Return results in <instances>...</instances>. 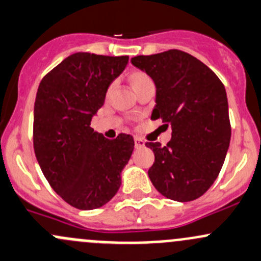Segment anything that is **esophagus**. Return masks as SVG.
Listing matches in <instances>:
<instances>
[{"mask_svg":"<svg viewBox=\"0 0 261 261\" xmlns=\"http://www.w3.org/2000/svg\"><path fill=\"white\" fill-rule=\"evenodd\" d=\"M134 141H135V147H144L145 146V141L141 138H138V136H136Z\"/></svg>","mask_w":261,"mask_h":261,"instance_id":"obj_1","label":"esophagus"}]
</instances>
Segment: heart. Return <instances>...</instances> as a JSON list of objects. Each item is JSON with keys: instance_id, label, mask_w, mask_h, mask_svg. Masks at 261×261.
I'll use <instances>...</instances> for the list:
<instances>
[{"instance_id": "b5f03b06", "label": "heart", "mask_w": 261, "mask_h": 261, "mask_svg": "<svg viewBox=\"0 0 261 261\" xmlns=\"http://www.w3.org/2000/svg\"><path fill=\"white\" fill-rule=\"evenodd\" d=\"M127 80L130 82L131 87H133L135 92L139 91V90L141 89L142 86H145V85L152 82L151 77H150L147 73H145L144 71H140V70L131 71V72L127 75Z\"/></svg>"}]
</instances>
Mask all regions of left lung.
<instances>
[{"label":"left lung","instance_id":"left-lung-1","mask_svg":"<svg viewBox=\"0 0 261 261\" xmlns=\"http://www.w3.org/2000/svg\"><path fill=\"white\" fill-rule=\"evenodd\" d=\"M155 82L151 119L171 126V140L146 142L155 153L149 177L175 201H191L214 184L229 149L231 126L223 82L196 57L169 50L131 59Z\"/></svg>","mask_w":261,"mask_h":261}]
</instances>
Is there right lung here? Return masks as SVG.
<instances>
[{"label":"right lung","instance_id":"right-lung-1","mask_svg":"<svg viewBox=\"0 0 261 261\" xmlns=\"http://www.w3.org/2000/svg\"><path fill=\"white\" fill-rule=\"evenodd\" d=\"M127 61L128 56L77 52L52 68L38 86L35 155L51 188L76 209H97L109 202L133 153L130 135L110 140L90 126Z\"/></svg>","mask_w":261,"mask_h":261}]
</instances>
